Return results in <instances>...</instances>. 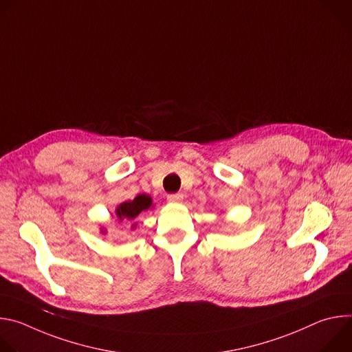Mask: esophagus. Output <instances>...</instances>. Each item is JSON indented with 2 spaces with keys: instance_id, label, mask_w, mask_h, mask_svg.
<instances>
[{
  "instance_id": "esophagus-1",
  "label": "esophagus",
  "mask_w": 352,
  "mask_h": 352,
  "mask_svg": "<svg viewBox=\"0 0 352 352\" xmlns=\"http://www.w3.org/2000/svg\"><path fill=\"white\" fill-rule=\"evenodd\" d=\"M182 199H184L182 193H171L167 196V200L170 204H181Z\"/></svg>"
}]
</instances>
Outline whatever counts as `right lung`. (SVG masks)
<instances>
[{
	"label": "right lung",
	"mask_w": 352,
	"mask_h": 352,
	"mask_svg": "<svg viewBox=\"0 0 352 352\" xmlns=\"http://www.w3.org/2000/svg\"><path fill=\"white\" fill-rule=\"evenodd\" d=\"M150 208H152V197L142 193V195H138L133 200H128V202L118 205L116 209V216L120 221L133 220L140 213L148 210Z\"/></svg>",
	"instance_id": "1"
}]
</instances>
